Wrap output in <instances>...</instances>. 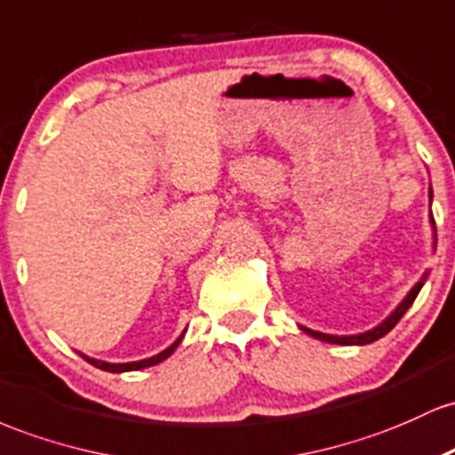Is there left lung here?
Wrapping results in <instances>:
<instances>
[{
  "instance_id": "left-lung-1",
  "label": "left lung",
  "mask_w": 455,
  "mask_h": 455,
  "mask_svg": "<svg viewBox=\"0 0 455 455\" xmlns=\"http://www.w3.org/2000/svg\"><path fill=\"white\" fill-rule=\"evenodd\" d=\"M430 197H432V191H430ZM432 221H434V219H432ZM434 232H436V229H434ZM434 236H436V234H434ZM434 243H436V238H434ZM423 282H426V277H423L421 282L417 283L415 288L411 290V292H408L406 299L402 300L400 305H397V309L393 311V314L389 315V318L385 320V323L376 326V329L367 331V333H361V335H350V338H338V335H326V333H318V331L305 329V326H303V331H305V333H309L311 338H315V339H323V341H329V344H341V346H355V344L363 346V344H371V341H376V339L385 338V335L389 333V331L393 329V326H395L397 323H400V320H402V315L406 314L408 307H411V305H412V300L417 299V294H419V290L423 288Z\"/></svg>"
}]
</instances>
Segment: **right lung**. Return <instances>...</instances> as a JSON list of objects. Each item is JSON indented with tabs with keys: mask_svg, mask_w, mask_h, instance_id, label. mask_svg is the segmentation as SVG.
I'll return each instance as SVG.
<instances>
[{
	"mask_svg": "<svg viewBox=\"0 0 455 455\" xmlns=\"http://www.w3.org/2000/svg\"><path fill=\"white\" fill-rule=\"evenodd\" d=\"M180 339H182V335H180V338H178L176 341H173V344L170 346V348H165V350H163V352H159V355L150 356V359H144V361H135V363H105V361H96V359H90V356H85V355H81V356H84V359L88 361V363H92V365H94V367H99V370L111 371V374H120V371H135V370H141V367H150V365H156V363H161V361H165L167 356H170L172 352L178 348V344H180Z\"/></svg>",
	"mask_w": 455,
	"mask_h": 455,
	"instance_id": "obj_1",
	"label": "right lung"
}]
</instances>
